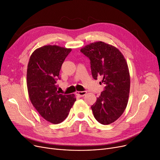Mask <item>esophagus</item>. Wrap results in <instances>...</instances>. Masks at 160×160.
<instances>
[{"instance_id": "esophagus-1", "label": "esophagus", "mask_w": 160, "mask_h": 160, "mask_svg": "<svg viewBox=\"0 0 160 160\" xmlns=\"http://www.w3.org/2000/svg\"><path fill=\"white\" fill-rule=\"evenodd\" d=\"M86 94H87V91H76L75 92V94L79 97L84 96Z\"/></svg>"}]
</instances>
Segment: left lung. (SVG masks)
<instances>
[{
	"label": "left lung",
	"instance_id": "left-lung-1",
	"mask_svg": "<svg viewBox=\"0 0 160 160\" xmlns=\"http://www.w3.org/2000/svg\"><path fill=\"white\" fill-rule=\"evenodd\" d=\"M81 52L90 60L94 79L102 78L104 90L91 106L99 122L108 125L116 121L124 112L128 102L130 76L127 62L115 47L103 42L90 43Z\"/></svg>",
	"mask_w": 160,
	"mask_h": 160
}]
</instances>
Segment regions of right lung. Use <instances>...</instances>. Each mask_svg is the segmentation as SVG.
<instances>
[{
  "instance_id": "1",
  "label": "right lung",
  "mask_w": 160,
  "mask_h": 160,
  "mask_svg": "<svg viewBox=\"0 0 160 160\" xmlns=\"http://www.w3.org/2000/svg\"><path fill=\"white\" fill-rule=\"evenodd\" d=\"M71 51L58 45H45L32 53L27 66L30 102L44 119L54 124L66 119L76 100L74 94H60L57 85L62 64Z\"/></svg>"
}]
</instances>
